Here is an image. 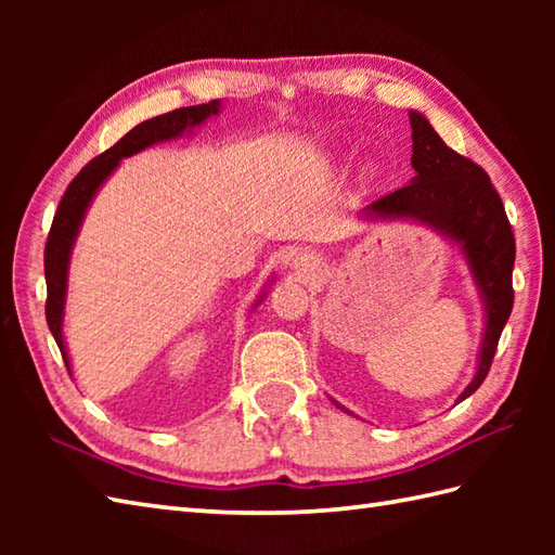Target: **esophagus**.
Returning a JSON list of instances; mask_svg holds the SVG:
<instances>
[{
	"label": "esophagus",
	"instance_id": "34e87169",
	"mask_svg": "<svg viewBox=\"0 0 555 555\" xmlns=\"http://www.w3.org/2000/svg\"><path fill=\"white\" fill-rule=\"evenodd\" d=\"M314 267V257L312 255H300V257H296V269H302V271H310Z\"/></svg>",
	"mask_w": 555,
	"mask_h": 555
}]
</instances>
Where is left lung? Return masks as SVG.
Returning a JSON list of instances; mask_svg holds the SVG:
<instances>
[{"instance_id":"8db88e82","label":"left lung","mask_w":555,"mask_h":555,"mask_svg":"<svg viewBox=\"0 0 555 555\" xmlns=\"http://www.w3.org/2000/svg\"><path fill=\"white\" fill-rule=\"evenodd\" d=\"M412 183L376 199L372 217H412L451 235L467 255L481 296L487 300V328L479 367L457 400L473 396L487 379L505 322L513 310L515 235L501 195L477 162L457 155L436 135L422 114L410 112Z\"/></svg>"}]
</instances>
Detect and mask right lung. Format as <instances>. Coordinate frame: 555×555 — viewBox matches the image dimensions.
<instances>
[{
	"label": "right lung",
	"instance_id": "right-lung-1",
	"mask_svg": "<svg viewBox=\"0 0 555 555\" xmlns=\"http://www.w3.org/2000/svg\"><path fill=\"white\" fill-rule=\"evenodd\" d=\"M217 112H219V100H211L207 104H197V107H181V109L159 114V116H155V119L138 124L133 131H128L114 147L104 150L102 155L90 159L86 167L80 169L76 179L68 183L62 203H59L56 215L52 219L50 235H47V243H44V279H47L44 314H47V324H50V332L56 340V346H59V350H62L66 370H68V358H66V346H64V336H62L66 269H68L70 245H74L82 215H86L92 195L98 193L102 181L107 179L116 164H119L124 157H131V155H135V152L145 150L147 145L159 143V140H169V138L181 135L185 128L203 124L207 116L217 114Z\"/></svg>",
	"mask_w": 555,
	"mask_h": 555
}]
</instances>
